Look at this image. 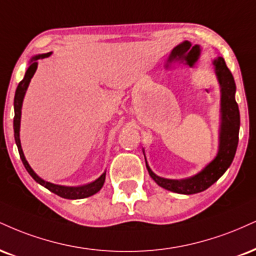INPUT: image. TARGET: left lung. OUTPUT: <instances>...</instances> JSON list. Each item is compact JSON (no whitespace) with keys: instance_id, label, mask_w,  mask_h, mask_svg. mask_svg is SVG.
Instances as JSON below:
<instances>
[{"instance_id":"8db88e82","label":"left lung","mask_w":256,"mask_h":256,"mask_svg":"<svg viewBox=\"0 0 256 256\" xmlns=\"http://www.w3.org/2000/svg\"><path fill=\"white\" fill-rule=\"evenodd\" d=\"M214 74L220 88V122L218 134V152L214 158L206 164L199 173L186 178H166L156 175L146 162L149 175L162 188L178 193V194H196L212 186L222 175L226 172L235 158L240 132V110L235 100L236 84L232 74L228 69L223 57H217L212 60Z\"/></svg>"}]
</instances>
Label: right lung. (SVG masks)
<instances>
[{"label": "right lung", "mask_w": 256, "mask_h": 256, "mask_svg": "<svg viewBox=\"0 0 256 256\" xmlns=\"http://www.w3.org/2000/svg\"><path fill=\"white\" fill-rule=\"evenodd\" d=\"M52 52H48V54H36L30 58V66L27 68L26 72H24V78L22 81L19 83L16 92H15L14 96V138L15 143H16L18 150H19L20 158L22 161L24 168L28 172V174L32 176L34 180L42 186H44L45 188L51 190L54 194L62 196V198L66 199H83L88 198V196L95 194L98 190L102 188L104 184V178H106V170L102 174L98 176L96 180L92 181V182L82 184V186H64V184H56L48 182V181H45L44 178H42L36 175V173L30 168V166L27 162L26 158H24L22 148H21V142H20V122H21V110H22V102L24 98L26 95L27 88H28L30 80H32L33 75H34L36 68H38V60H42V58H46L51 56Z\"/></svg>", "instance_id": "obj_1"}]
</instances>
